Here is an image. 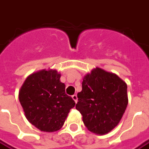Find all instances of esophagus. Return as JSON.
Returning <instances> with one entry per match:
<instances>
[{"label": "esophagus", "mask_w": 149, "mask_h": 149, "mask_svg": "<svg viewBox=\"0 0 149 149\" xmlns=\"http://www.w3.org/2000/svg\"><path fill=\"white\" fill-rule=\"evenodd\" d=\"M72 97V99H73V100H74L75 102L77 103V95H73Z\"/></svg>", "instance_id": "obj_1"}]
</instances>
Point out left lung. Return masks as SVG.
<instances>
[{"instance_id": "1", "label": "left lung", "mask_w": 149, "mask_h": 149, "mask_svg": "<svg viewBox=\"0 0 149 149\" xmlns=\"http://www.w3.org/2000/svg\"><path fill=\"white\" fill-rule=\"evenodd\" d=\"M77 97L76 109L86 128L106 134L118 125L127 108V84L114 73L97 68L84 77Z\"/></svg>"}]
</instances>
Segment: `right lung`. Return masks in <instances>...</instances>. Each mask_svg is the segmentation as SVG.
Wrapping results in <instances>:
<instances>
[{
  "mask_svg": "<svg viewBox=\"0 0 149 149\" xmlns=\"http://www.w3.org/2000/svg\"><path fill=\"white\" fill-rule=\"evenodd\" d=\"M56 70H41L28 77L19 92L25 116L40 131L52 132L61 128L75 101L65 94V85Z\"/></svg>",
  "mask_w": 149,
  "mask_h": 149,
  "instance_id": "right-lung-1",
  "label": "right lung"
}]
</instances>
